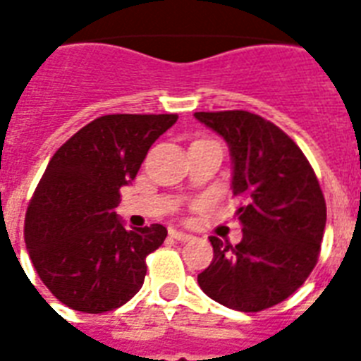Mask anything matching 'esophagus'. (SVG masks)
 I'll return each mask as SVG.
<instances>
[{
  "instance_id": "1",
  "label": "esophagus",
  "mask_w": 361,
  "mask_h": 361,
  "mask_svg": "<svg viewBox=\"0 0 361 361\" xmlns=\"http://www.w3.org/2000/svg\"><path fill=\"white\" fill-rule=\"evenodd\" d=\"M170 238H174L176 241H189V240H192L191 234H187V232H180V231H170Z\"/></svg>"
}]
</instances>
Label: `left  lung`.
Segmentation results:
<instances>
[{"mask_svg":"<svg viewBox=\"0 0 361 361\" xmlns=\"http://www.w3.org/2000/svg\"><path fill=\"white\" fill-rule=\"evenodd\" d=\"M231 147L232 195L243 238L236 247L212 236L214 260L198 285L243 313L274 307L305 283L319 260L326 202L319 180L290 136L245 110L195 112Z\"/></svg>","mask_w":361,"mask_h":361,"instance_id":"left-lung-1","label":"left lung"}]
</instances>
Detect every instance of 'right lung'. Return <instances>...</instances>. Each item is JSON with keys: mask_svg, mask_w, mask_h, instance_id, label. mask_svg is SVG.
<instances>
[{"mask_svg": "<svg viewBox=\"0 0 361 361\" xmlns=\"http://www.w3.org/2000/svg\"><path fill=\"white\" fill-rule=\"evenodd\" d=\"M176 114L101 116L50 159L30 200L24 240L37 274L67 307L114 311L140 290L163 225L125 228L114 208Z\"/></svg>", "mask_w": 361, "mask_h": 361, "instance_id": "1", "label": "right lung"}]
</instances>
